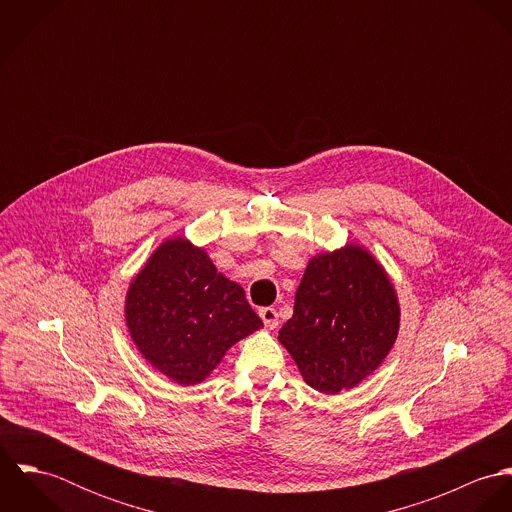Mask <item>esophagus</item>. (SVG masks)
I'll return each instance as SVG.
<instances>
[{
	"label": "esophagus",
	"mask_w": 512,
	"mask_h": 512,
	"mask_svg": "<svg viewBox=\"0 0 512 512\" xmlns=\"http://www.w3.org/2000/svg\"><path fill=\"white\" fill-rule=\"evenodd\" d=\"M258 315L262 317V321L268 329H274L278 325V311L274 307H262V309H258Z\"/></svg>",
	"instance_id": "esophagus-1"
}]
</instances>
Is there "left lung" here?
Instances as JSON below:
<instances>
[{
    "instance_id": "1",
    "label": "left lung",
    "mask_w": 512,
    "mask_h": 512,
    "mask_svg": "<svg viewBox=\"0 0 512 512\" xmlns=\"http://www.w3.org/2000/svg\"><path fill=\"white\" fill-rule=\"evenodd\" d=\"M398 323L390 280L366 250L347 246L307 264L280 343L311 388L335 394L384 361Z\"/></svg>"
}]
</instances>
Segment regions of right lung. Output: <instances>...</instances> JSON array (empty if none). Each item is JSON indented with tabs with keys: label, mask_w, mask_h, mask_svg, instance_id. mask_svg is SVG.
I'll return each instance as SVG.
<instances>
[{
	"label": "right lung",
	"mask_w": 512,
	"mask_h": 512,
	"mask_svg": "<svg viewBox=\"0 0 512 512\" xmlns=\"http://www.w3.org/2000/svg\"><path fill=\"white\" fill-rule=\"evenodd\" d=\"M126 319L142 355L181 386L205 380L228 347L262 327L244 290L183 238L161 244L132 282Z\"/></svg>",
	"instance_id": "1"
}]
</instances>
